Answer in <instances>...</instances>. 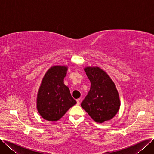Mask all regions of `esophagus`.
<instances>
[{
	"label": "esophagus",
	"mask_w": 154,
	"mask_h": 154,
	"mask_svg": "<svg viewBox=\"0 0 154 154\" xmlns=\"http://www.w3.org/2000/svg\"><path fill=\"white\" fill-rule=\"evenodd\" d=\"M80 100H81V99H79L77 100V106H79V105H80Z\"/></svg>",
	"instance_id": "esophagus-1"
}]
</instances>
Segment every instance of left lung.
Here are the masks:
<instances>
[{
    "mask_svg": "<svg viewBox=\"0 0 154 154\" xmlns=\"http://www.w3.org/2000/svg\"><path fill=\"white\" fill-rule=\"evenodd\" d=\"M84 71L91 81V88L81 107L96 122L111 120L120 106L114 82L106 72L99 67H86Z\"/></svg>",
    "mask_w": 154,
    "mask_h": 154,
    "instance_id": "left-lung-1",
    "label": "left lung"
}]
</instances>
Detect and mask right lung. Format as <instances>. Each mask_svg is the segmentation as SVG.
Listing matches in <instances>:
<instances>
[{
    "label": "right lung",
    "instance_id": "obj_1",
    "mask_svg": "<svg viewBox=\"0 0 154 154\" xmlns=\"http://www.w3.org/2000/svg\"><path fill=\"white\" fill-rule=\"evenodd\" d=\"M68 67L54 66L44 75L37 95V109L43 119L57 121L77 102L71 96L70 90L64 84Z\"/></svg>",
    "mask_w": 154,
    "mask_h": 154
}]
</instances>
